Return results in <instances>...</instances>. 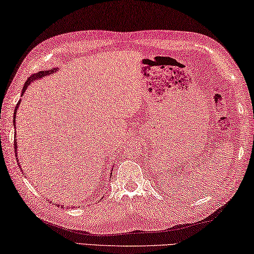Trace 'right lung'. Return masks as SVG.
Masks as SVG:
<instances>
[{"label":"right lung","instance_id":"obj_1","mask_svg":"<svg viewBox=\"0 0 254 254\" xmlns=\"http://www.w3.org/2000/svg\"><path fill=\"white\" fill-rule=\"evenodd\" d=\"M60 69V68H52V69H48V70H40V72H38V73H35V74H32V75L30 76V77H28V80L26 81V83H24V85H23V89H22V93H21V95H23V93L26 92V90L28 89V86L31 84V83L33 82V81H38L39 78H41V77H45V76H47V75H52L53 73H55V72H57V70ZM20 103H21V99L19 100V102L16 103V107H15V109H14V118H13V125H14V128H15V116H16V112H18V108H19V106H20ZM14 134H15V130H14ZM16 147H18V144H16V135L14 136V152H15V157H16V161H18V164H19V166H20V162H19V160H18V153H16ZM114 169V168H112ZM112 174V170H111V173H110V176ZM100 200V199H99ZM60 206V205H58ZM62 208H64V205H62L61 206Z\"/></svg>","mask_w":254,"mask_h":254}]
</instances>
